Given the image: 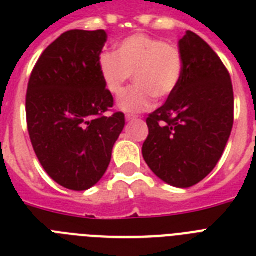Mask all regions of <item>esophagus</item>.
I'll list each match as a JSON object with an SVG mask.
<instances>
[{
  "label": "esophagus",
  "instance_id": "esophagus-1",
  "mask_svg": "<svg viewBox=\"0 0 256 256\" xmlns=\"http://www.w3.org/2000/svg\"><path fill=\"white\" fill-rule=\"evenodd\" d=\"M136 118H138V116H130V114H128V116H126V120H128V122H130V120H136Z\"/></svg>",
  "mask_w": 256,
  "mask_h": 256
}]
</instances>
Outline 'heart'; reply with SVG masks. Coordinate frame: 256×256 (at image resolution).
<instances>
[{"instance_id": "heart-1", "label": "heart", "mask_w": 256, "mask_h": 256, "mask_svg": "<svg viewBox=\"0 0 256 256\" xmlns=\"http://www.w3.org/2000/svg\"><path fill=\"white\" fill-rule=\"evenodd\" d=\"M182 54L175 45L146 34H134L116 46V54H100V72L108 90L120 96L134 76L136 85L118 100L124 112H142L152 108L154 96L168 98L182 77Z\"/></svg>"}]
</instances>
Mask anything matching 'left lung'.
<instances>
[{"mask_svg": "<svg viewBox=\"0 0 256 256\" xmlns=\"http://www.w3.org/2000/svg\"><path fill=\"white\" fill-rule=\"evenodd\" d=\"M183 70L166 104L148 116L142 154L170 186L199 183L218 164L234 124L230 74L214 50L187 30L178 42Z\"/></svg>", "mask_w": 256, "mask_h": 256, "instance_id": "obj_1", "label": "left lung"}]
</instances>
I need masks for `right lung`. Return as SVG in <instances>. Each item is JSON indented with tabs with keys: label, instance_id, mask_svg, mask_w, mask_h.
<instances>
[{
	"label": "right lung",
	"instance_id": "obj_1",
	"mask_svg": "<svg viewBox=\"0 0 256 256\" xmlns=\"http://www.w3.org/2000/svg\"><path fill=\"white\" fill-rule=\"evenodd\" d=\"M104 30H69L42 53L30 76L26 120L42 168L65 188L85 191L108 170L124 112L106 116L114 100L100 72Z\"/></svg>",
	"mask_w": 256,
	"mask_h": 256
}]
</instances>
